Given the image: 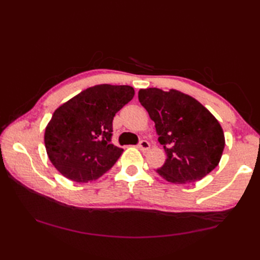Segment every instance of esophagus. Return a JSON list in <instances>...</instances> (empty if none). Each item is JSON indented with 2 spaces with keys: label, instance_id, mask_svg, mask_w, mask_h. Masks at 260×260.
Segmentation results:
<instances>
[{
  "label": "esophagus",
  "instance_id": "1",
  "mask_svg": "<svg viewBox=\"0 0 260 260\" xmlns=\"http://www.w3.org/2000/svg\"><path fill=\"white\" fill-rule=\"evenodd\" d=\"M139 148L141 151H147L148 148H150V143H148L147 141L145 140H142L140 143H139Z\"/></svg>",
  "mask_w": 260,
  "mask_h": 260
}]
</instances>
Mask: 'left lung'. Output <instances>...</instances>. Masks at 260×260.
<instances>
[{
    "instance_id": "8db88e82",
    "label": "left lung",
    "mask_w": 260,
    "mask_h": 260,
    "mask_svg": "<svg viewBox=\"0 0 260 260\" xmlns=\"http://www.w3.org/2000/svg\"><path fill=\"white\" fill-rule=\"evenodd\" d=\"M139 101L155 123L167 161L156 172L171 183H192L218 167L224 148L219 121L209 110L183 92L147 88Z\"/></svg>"
}]
</instances>
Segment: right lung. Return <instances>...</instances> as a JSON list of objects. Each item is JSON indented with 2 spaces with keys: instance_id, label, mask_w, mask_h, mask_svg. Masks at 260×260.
<instances>
[{
  "instance_id": "1",
  "label": "right lung",
  "mask_w": 260,
  "mask_h": 260,
  "mask_svg": "<svg viewBox=\"0 0 260 260\" xmlns=\"http://www.w3.org/2000/svg\"><path fill=\"white\" fill-rule=\"evenodd\" d=\"M134 95L131 86L97 85L57 108L45 133L54 168L79 183L97 180L112 169L124 151L112 144L113 119Z\"/></svg>"
}]
</instances>
